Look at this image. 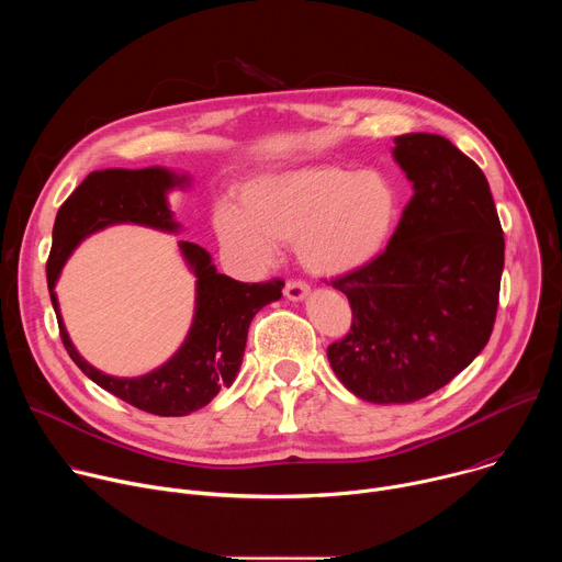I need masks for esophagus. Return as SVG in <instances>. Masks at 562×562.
Segmentation results:
<instances>
[{
    "label": "esophagus",
    "instance_id": "1",
    "mask_svg": "<svg viewBox=\"0 0 562 562\" xmlns=\"http://www.w3.org/2000/svg\"><path fill=\"white\" fill-rule=\"evenodd\" d=\"M284 295L289 300H293V302H300V300H304L308 295V284L302 282V280H286Z\"/></svg>",
    "mask_w": 562,
    "mask_h": 562
}]
</instances>
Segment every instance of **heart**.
<instances>
[{
	"instance_id": "heart-1",
	"label": "heart",
	"mask_w": 562,
	"mask_h": 562,
	"mask_svg": "<svg viewBox=\"0 0 562 562\" xmlns=\"http://www.w3.org/2000/svg\"><path fill=\"white\" fill-rule=\"evenodd\" d=\"M395 217L397 193L382 173L323 165L256 180L245 209L224 204L215 228L222 247L251 267H269L282 243L297 245L313 273L345 276L382 254Z\"/></svg>"
}]
</instances>
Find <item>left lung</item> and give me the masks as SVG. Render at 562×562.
Segmentation results:
<instances>
[{
  "label": "left lung",
  "mask_w": 562,
  "mask_h": 562,
  "mask_svg": "<svg viewBox=\"0 0 562 562\" xmlns=\"http://www.w3.org/2000/svg\"><path fill=\"white\" fill-rule=\"evenodd\" d=\"M414 182L386 249L331 280L351 329L329 345L338 380L375 405L416 403L451 382L494 331L505 237L490 182L447 137L397 135Z\"/></svg>",
  "instance_id": "left-lung-1"
}]
</instances>
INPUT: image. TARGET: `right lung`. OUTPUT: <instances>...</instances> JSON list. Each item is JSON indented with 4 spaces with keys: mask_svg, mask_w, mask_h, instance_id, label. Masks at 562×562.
<instances>
[{
    "mask_svg": "<svg viewBox=\"0 0 562 562\" xmlns=\"http://www.w3.org/2000/svg\"><path fill=\"white\" fill-rule=\"evenodd\" d=\"M182 182L184 178H178L167 169L93 171L59 206L53 226V247L46 262V280L57 315L59 338L72 362L95 384L153 416H187L209 405L220 389L233 384L239 364H243L251 319L262 306L280 300L284 280L237 282L217 273L211 265V256L202 247L182 243V254L198 278L191 331L180 351L165 367L131 380L111 378L93 369L75 351L64 329L53 286L70 251L98 228L117 222H135L176 231L178 224L167 206V191Z\"/></svg>",
    "mask_w": 562,
    "mask_h": 562,
    "instance_id": "right-lung-1",
    "label": "right lung"
}]
</instances>
